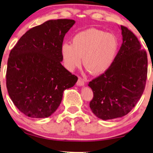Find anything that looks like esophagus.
Here are the masks:
<instances>
[{"label":"esophagus","mask_w":153,"mask_h":153,"mask_svg":"<svg viewBox=\"0 0 153 153\" xmlns=\"http://www.w3.org/2000/svg\"><path fill=\"white\" fill-rule=\"evenodd\" d=\"M85 84L84 83V81H83V79H82L81 78H79L78 81H77L76 82V85H78V86H83Z\"/></svg>","instance_id":"obj_1"}]
</instances>
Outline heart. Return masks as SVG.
Instances as JSON below:
<instances>
[{
	"mask_svg": "<svg viewBox=\"0 0 153 153\" xmlns=\"http://www.w3.org/2000/svg\"><path fill=\"white\" fill-rule=\"evenodd\" d=\"M119 43L114 35L90 28L76 33L72 45L63 43L61 55L68 70L79 68L82 62L93 74H104L111 68L118 51Z\"/></svg>",
	"mask_w": 153,
	"mask_h": 153,
	"instance_id": "heart-1",
	"label": "heart"
}]
</instances>
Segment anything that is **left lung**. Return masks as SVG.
Instances as JSON below:
<instances>
[{"label":"left lung","mask_w":153,"mask_h":153,"mask_svg":"<svg viewBox=\"0 0 153 153\" xmlns=\"http://www.w3.org/2000/svg\"><path fill=\"white\" fill-rule=\"evenodd\" d=\"M120 29L123 43L114 63L88 84L93 92L90 108L104 120L128 114L141 97L147 78V53L131 31L123 26Z\"/></svg>","instance_id":"1"}]
</instances>
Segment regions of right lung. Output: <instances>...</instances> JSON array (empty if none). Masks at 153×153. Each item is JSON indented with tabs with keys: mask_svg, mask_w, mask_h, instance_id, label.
<instances>
[{
	"mask_svg": "<svg viewBox=\"0 0 153 153\" xmlns=\"http://www.w3.org/2000/svg\"><path fill=\"white\" fill-rule=\"evenodd\" d=\"M72 19L49 20L30 29L10 51L6 85L21 112L34 118H47L61 103L64 91L78 78L62 65L65 35Z\"/></svg>",
	"mask_w": 153,
	"mask_h": 153,
	"instance_id": "1",
	"label": "right lung"
}]
</instances>
